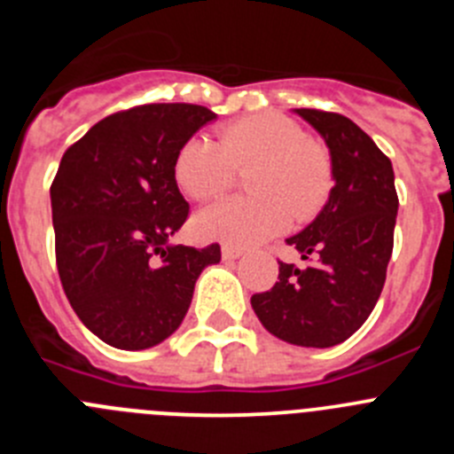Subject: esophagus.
Listing matches in <instances>:
<instances>
[{"instance_id": "esophagus-1", "label": "esophagus", "mask_w": 454, "mask_h": 454, "mask_svg": "<svg viewBox=\"0 0 454 454\" xmlns=\"http://www.w3.org/2000/svg\"><path fill=\"white\" fill-rule=\"evenodd\" d=\"M240 254H243V250H240V247L223 246V259H224V262H231V259H239Z\"/></svg>"}]
</instances>
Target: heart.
<instances>
[{"label":"heart","instance_id":"1","mask_svg":"<svg viewBox=\"0 0 454 454\" xmlns=\"http://www.w3.org/2000/svg\"><path fill=\"white\" fill-rule=\"evenodd\" d=\"M254 168L247 188L254 198H227L195 215L202 239L252 246L309 220L332 191L330 154L286 115L263 114L234 120L218 140L195 136L175 156V182L195 200H211L234 184L236 170Z\"/></svg>","mask_w":454,"mask_h":454}]
</instances>
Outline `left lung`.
Listing matches in <instances>:
<instances>
[{
    "instance_id": "8db88e82",
    "label": "left lung",
    "mask_w": 454,
    "mask_h": 454,
    "mask_svg": "<svg viewBox=\"0 0 454 454\" xmlns=\"http://www.w3.org/2000/svg\"><path fill=\"white\" fill-rule=\"evenodd\" d=\"M330 147L334 188L316 220L286 239L304 262H279V282L252 295V309L277 339L332 348L371 316L387 279L398 215L388 156L350 118L295 108Z\"/></svg>"
}]
</instances>
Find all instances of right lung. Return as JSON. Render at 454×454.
Masks as SVG:
<instances>
[{
	"mask_svg": "<svg viewBox=\"0 0 454 454\" xmlns=\"http://www.w3.org/2000/svg\"><path fill=\"white\" fill-rule=\"evenodd\" d=\"M215 120L198 104H143L99 120L51 182L56 268L74 314L118 350L159 346L182 325L220 246H170L188 218L175 156Z\"/></svg>",
	"mask_w": 454,
	"mask_h": 454,
	"instance_id": "add662e5",
	"label": "right lung"
}]
</instances>
